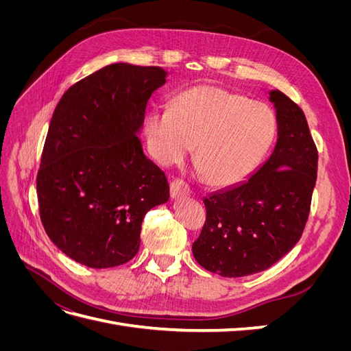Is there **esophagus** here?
<instances>
[{"label": "esophagus", "instance_id": "obj_1", "mask_svg": "<svg viewBox=\"0 0 351 351\" xmlns=\"http://www.w3.org/2000/svg\"><path fill=\"white\" fill-rule=\"evenodd\" d=\"M190 193V187L186 182H183L182 178H176L169 184V195H171L173 199L176 197H183Z\"/></svg>", "mask_w": 351, "mask_h": 351}]
</instances>
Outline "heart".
I'll use <instances>...</instances> for the list:
<instances>
[{
  "label": "heart",
  "mask_w": 351,
  "mask_h": 351,
  "mask_svg": "<svg viewBox=\"0 0 351 351\" xmlns=\"http://www.w3.org/2000/svg\"><path fill=\"white\" fill-rule=\"evenodd\" d=\"M275 117L269 107L217 86L180 92L169 110L145 119L147 147L159 165L193 158L212 184H232L258 167L274 141Z\"/></svg>",
  "instance_id": "b5f03b06"
}]
</instances>
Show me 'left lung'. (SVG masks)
Listing matches in <instances>:
<instances>
[{"label": "left lung", "mask_w": 351, "mask_h": 351, "mask_svg": "<svg viewBox=\"0 0 351 351\" xmlns=\"http://www.w3.org/2000/svg\"><path fill=\"white\" fill-rule=\"evenodd\" d=\"M278 139L247 182L204 199L206 221L193 243L200 267L236 278L268 269L300 240L316 183L317 149L304 112L272 90Z\"/></svg>", "instance_id": "1"}]
</instances>
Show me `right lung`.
I'll use <instances>...</instances> for the list:
<instances>
[{
    "label": "right lung",
    "instance_id": "add662e5",
    "mask_svg": "<svg viewBox=\"0 0 351 351\" xmlns=\"http://www.w3.org/2000/svg\"><path fill=\"white\" fill-rule=\"evenodd\" d=\"M165 76L115 62L74 83L52 114L36 176L39 215L51 241L89 268L133 259L146 212L169 197L137 137Z\"/></svg>",
    "mask_w": 351,
    "mask_h": 351
}]
</instances>
